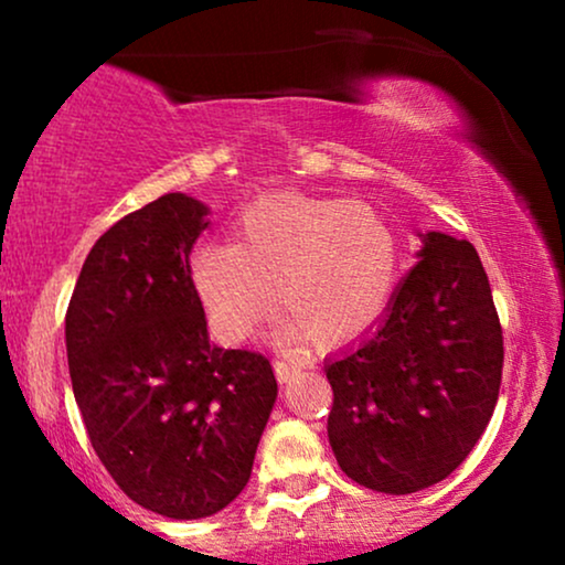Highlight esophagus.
<instances>
[{
    "label": "esophagus",
    "mask_w": 565,
    "mask_h": 565,
    "mask_svg": "<svg viewBox=\"0 0 565 565\" xmlns=\"http://www.w3.org/2000/svg\"><path fill=\"white\" fill-rule=\"evenodd\" d=\"M300 366H302L300 361H289V359H276V361H274V369H276L278 382H287V380L291 377V374H295Z\"/></svg>",
    "instance_id": "34e87169"
}]
</instances>
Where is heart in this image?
Returning <instances> with one entry per match:
<instances>
[{"label": "heart", "mask_w": 565, "mask_h": 565, "mask_svg": "<svg viewBox=\"0 0 565 565\" xmlns=\"http://www.w3.org/2000/svg\"><path fill=\"white\" fill-rule=\"evenodd\" d=\"M398 278V242L364 201L278 193L236 223V244L206 242L191 255V281L225 342L255 332L278 305L284 332L332 348L382 319Z\"/></svg>", "instance_id": "heart-1"}]
</instances>
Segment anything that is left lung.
Masks as SVG:
<instances>
[{
    "label": "left lung",
    "instance_id": "1",
    "mask_svg": "<svg viewBox=\"0 0 565 565\" xmlns=\"http://www.w3.org/2000/svg\"><path fill=\"white\" fill-rule=\"evenodd\" d=\"M419 238V263L377 327L323 366L337 465L382 494L451 476L483 436L502 382V327L476 246L438 231Z\"/></svg>",
    "mask_w": 565,
    "mask_h": 565
}]
</instances>
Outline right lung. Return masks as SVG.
I'll list each match as a JSON object with an SVG mask.
<instances>
[{"label": "right lung", "mask_w": 565, "mask_h": 565, "mask_svg": "<svg viewBox=\"0 0 565 565\" xmlns=\"http://www.w3.org/2000/svg\"><path fill=\"white\" fill-rule=\"evenodd\" d=\"M206 215L185 193L129 212L89 249L66 313L89 444L132 502L174 521L242 494L278 395L263 353L206 332L188 263Z\"/></svg>", "instance_id": "obj_1"}]
</instances>
